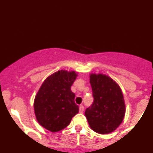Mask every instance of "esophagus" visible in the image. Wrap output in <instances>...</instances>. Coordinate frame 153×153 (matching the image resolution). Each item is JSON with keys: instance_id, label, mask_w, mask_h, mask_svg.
I'll list each match as a JSON object with an SVG mask.
<instances>
[{"instance_id": "obj_1", "label": "esophagus", "mask_w": 153, "mask_h": 153, "mask_svg": "<svg viewBox=\"0 0 153 153\" xmlns=\"http://www.w3.org/2000/svg\"><path fill=\"white\" fill-rule=\"evenodd\" d=\"M83 111H84V107L83 105H81L79 106V112L80 113H83Z\"/></svg>"}]
</instances>
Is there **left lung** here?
I'll list each match as a JSON object with an SVG mask.
<instances>
[{
    "label": "left lung",
    "mask_w": 153,
    "mask_h": 153,
    "mask_svg": "<svg viewBox=\"0 0 153 153\" xmlns=\"http://www.w3.org/2000/svg\"><path fill=\"white\" fill-rule=\"evenodd\" d=\"M89 83L92 89L94 102L85 111L92 131L99 134L114 131L123 123L125 103L118 83L102 73H91Z\"/></svg>",
    "instance_id": "left-lung-1"
}]
</instances>
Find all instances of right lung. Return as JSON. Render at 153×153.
Masks as SVG:
<instances>
[{"label":"right lung","instance_id":"obj_1","mask_svg":"<svg viewBox=\"0 0 153 153\" xmlns=\"http://www.w3.org/2000/svg\"><path fill=\"white\" fill-rule=\"evenodd\" d=\"M78 72L59 70L49 75L36 93L33 102L35 116L40 125L48 131L58 132L70 125L79 111L75 103L71 86Z\"/></svg>","mask_w":153,"mask_h":153}]
</instances>
